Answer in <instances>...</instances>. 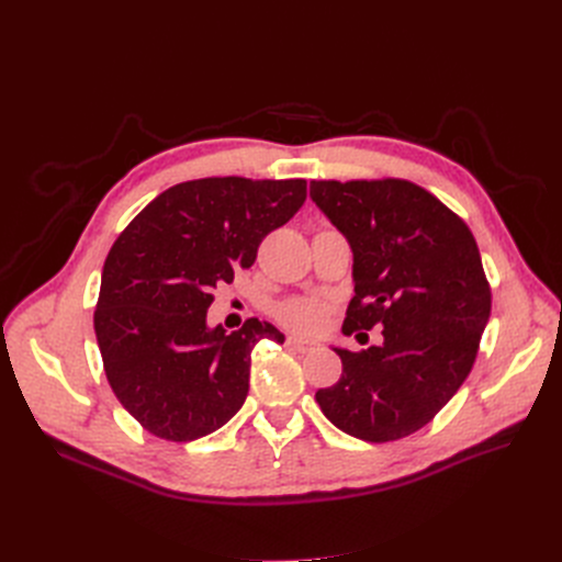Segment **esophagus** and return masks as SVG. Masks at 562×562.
Segmentation results:
<instances>
[{"label":"esophagus","mask_w":562,"mask_h":562,"mask_svg":"<svg viewBox=\"0 0 562 562\" xmlns=\"http://www.w3.org/2000/svg\"><path fill=\"white\" fill-rule=\"evenodd\" d=\"M286 346L293 348V350H299V352H307V350H312L316 344H314V341H307V339H299V337H286Z\"/></svg>","instance_id":"obj_1"}]
</instances>
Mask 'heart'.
Masks as SVG:
<instances>
[{
    "label": "heart",
    "instance_id": "heart-1",
    "mask_svg": "<svg viewBox=\"0 0 562 562\" xmlns=\"http://www.w3.org/2000/svg\"><path fill=\"white\" fill-rule=\"evenodd\" d=\"M330 305L316 296H301L284 301L276 307V316L289 330L299 335H314L326 326Z\"/></svg>",
    "mask_w": 562,
    "mask_h": 562
}]
</instances>
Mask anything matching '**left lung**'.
<instances>
[{
    "label": "left lung",
    "instance_id": "left-lung-1",
    "mask_svg": "<svg viewBox=\"0 0 562 562\" xmlns=\"http://www.w3.org/2000/svg\"><path fill=\"white\" fill-rule=\"evenodd\" d=\"M312 200L352 250L344 335L382 328V344L335 348L344 371L316 403L339 430L382 445L417 432L460 390L492 310L467 223L415 182L312 180Z\"/></svg>",
    "mask_w": 562,
    "mask_h": 562
}]
</instances>
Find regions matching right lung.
I'll return each instance as SVG.
<instances>
[{
    "instance_id": "1",
    "label": "right lung",
    "mask_w": 562,
    "mask_h": 562,
    "mask_svg": "<svg viewBox=\"0 0 562 562\" xmlns=\"http://www.w3.org/2000/svg\"><path fill=\"white\" fill-rule=\"evenodd\" d=\"M307 198L305 180L202 177L159 193L111 246L93 314L115 398L155 437L191 441L227 424L248 396L266 321L206 328L214 289L250 269L263 236Z\"/></svg>"
}]
</instances>
